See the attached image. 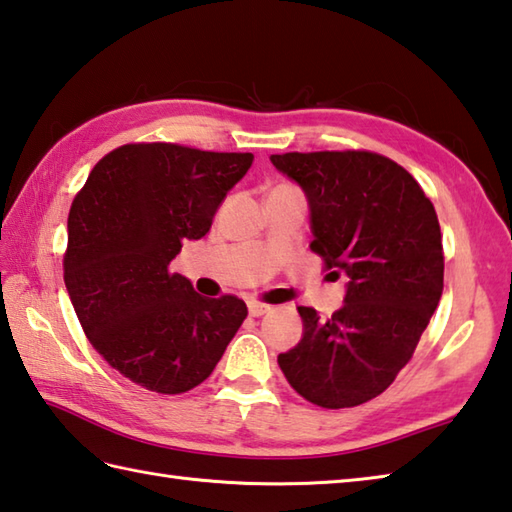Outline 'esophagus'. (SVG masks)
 Wrapping results in <instances>:
<instances>
[{
    "instance_id": "obj_1",
    "label": "esophagus",
    "mask_w": 512,
    "mask_h": 512,
    "mask_svg": "<svg viewBox=\"0 0 512 512\" xmlns=\"http://www.w3.org/2000/svg\"><path fill=\"white\" fill-rule=\"evenodd\" d=\"M247 307H249V314H252V316H263V314H267L269 310H272V305L260 303V301H249Z\"/></svg>"
}]
</instances>
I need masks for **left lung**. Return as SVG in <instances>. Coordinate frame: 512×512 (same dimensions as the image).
I'll return each mask as SVG.
<instances>
[{
  "label": "left lung",
  "mask_w": 512,
  "mask_h": 512,
  "mask_svg": "<svg viewBox=\"0 0 512 512\" xmlns=\"http://www.w3.org/2000/svg\"><path fill=\"white\" fill-rule=\"evenodd\" d=\"M310 202V249L345 272L330 318L298 307L303 339L278 354L289 385L314 406L354 408L379 397L412 359L443 292L437 211L419 182L372 151L272 156Z\"/></svg>",
  "instance_id": "1"
}]
</instances>
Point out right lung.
I'll return each instance as SVG.
<instances>
[{"label": "right lung", "instance_id": "1", "mask_svg": "<svg viewBox=\"0 0 512 512\" xmlns=\"http://www.w3.org/2000/svg\"><path fill=\"white\" fill-rule=\"evenodd\" d=\"M252 153L122 144L93 167L69 211L64 283L86 339L129 381L182 394L214 372L247 316L205 298L169 263L209 231Z\"/></svg>", "mask_w": 512, "mask_h": 512}]
</instances>
